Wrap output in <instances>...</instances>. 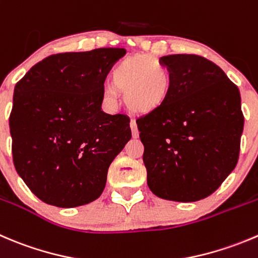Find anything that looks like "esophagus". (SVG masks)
Returning a JSON list of instances; mask_svg holds the SVG:
<instances>
[{"label": "esophagus", "mask_w": 258, "mask_h": 258, "mask_svg": "<svg viewBox=\"0 0 258 258\" xmlns=\"http://www.w3.org/2000/svg\"><path fill=\"white\" fill-rule=\"evenodd\" d=\"M130 126H131L132 137H134V139H137V137H139V130H137L136 121H134V119H131V122H130Z\"/></svg>", "instance_id": "34e87169"}]
</instances>
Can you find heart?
Returning <instances> with one entry per match:
<instances>
[{
  "label": "heart",
  "mask_w": 258,
  "mask_h": 258,
  "mask_svg": "<svg viewBox=\"0 0 258 258\" xmlns=\"http://www.w3.org/2000/svg\"><path fill=\"white\" fill-rule=\"evenodd\" d=\"M171 91V74L150 55L123 60L112 73V86L104 89V101L117 104V92H123L127 108L135 113H149L159 108Z\"/></svg>",
  "instance_id": "obj_1"
}]
</instances>
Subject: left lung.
<instances>
[{
	"instance_id": "1",
	"label": "left lung",
	"mask_w": 258,
	"mask_h": 258,
	"mask_svg": "<svg viewBox=\"0 0 258 258\" xmlns=\"http://www.w3.org/2000/svg\"><path fill=\"white\" fill-rule=\"evenodd\" d=\"M160 62L171 74V91L159 108L136 119L147 185L166 201H201L221 186L238 161L241 94L203 56L167 55Z\"/></svg>"
}]
</instances>
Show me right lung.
Returning <instances> with one entry per match:
<instances>
[{
  "instance_id": "1",
  "label": "right lung",
  "mask_w": 258,
  "mask_h": 258,
  "mask_svg": "<svg viewBox=\"0 0 258 258\" xmlns=\"http://www.w3.org/2000/svg\"><path fill=\"white\" fill-rule=\"evenodd\" d=\"M124 54L122 47L52 54L15 86L12 160L44 203L73 208L103 191L109 165L131 139L128 117L101 108L107 74Z\"/></svg>"
}]
</instances>
